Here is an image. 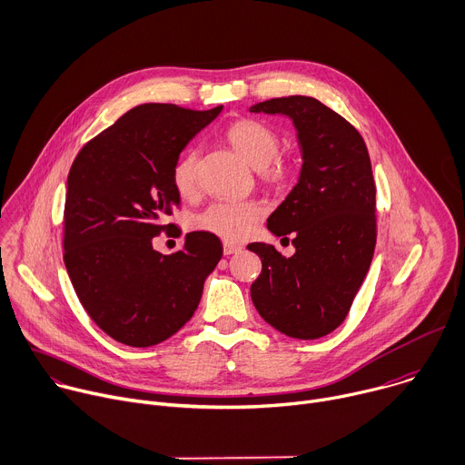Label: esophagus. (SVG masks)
Returning a JSON list of instances; mask_svg holds the SVG:
<instances>
[{
	"mask_svg": "<svg viewBox=\"0 0 465 465\" xmlns=\"http://www.w3.org/2000/svg\"><path fill=\"white\" fill-rule=\"evenodd\" d=\"M242 247L236 245V243H231V242H223V252L225 254H234V252H240Z\"/></svg>",
	"mask_w": 465,
	"mask_h": 465,
	"instance_id": "esophagus-1",
	"label": "esophagus"
}]
</instances>
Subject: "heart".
<instances>
[{"label": "heart", "instance_id": "1", "mask_svg": "<svg viewBox=\"0 0 465 465\" xmlns=\"http://www.w3.org/2000/svg\"><path fill=\"white\" fill-rule=\"evenodd\" d=\"M227 139L251 166L258 168L262 181L281 184L292 175L293 161L278 155L281 137L271 126L254 119H242L229 128ZM198 161L200 153L193 148L184 152L172 168L173 189L181 196H191L196 191ZM260 214L262 205L256 200H220L194 218V227L225 242H240L252 232Z\"/></svg>", "mask_w": 465, "mask_h": 465}]
</instances>
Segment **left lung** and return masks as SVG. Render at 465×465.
<instances>
[{
    "mask_svg": "<svg viewBox=\"0 0 465 465\" xmlns=\"http://www.w3.org/2000/svg\"><path fill=\"white\" fill-rule=\"evenodd\" d=\"M251 112L292 117L304 157L295 189L267 220L272 234L293 236L297 251L286 258L267 243L247 245L262 260L251 299L274 330L319 339L342 324L372 263L378 240L372 164L361 134L317 99H269Z\"/></svg>",
    "mask_w": 465,
    "mask_h": 465,
    "instance_id": "left-lung-1",
    "label": "left lung"
}]
</instances>
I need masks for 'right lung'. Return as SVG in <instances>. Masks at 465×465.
<instances>
[{
    "label": "right lung",
    "mask_w": 465,
    "mask_h": 465,
    "mask_svg": "<svg viewBox=\"0 0 465 465\" xmlns=\"http://www.w3.org/2000/svg\"><path fill=\"white\" fill-rule=\"evenodd\" d=\"M222 108L137 106L87 141L71 164L64 263L87 315L123 344L153 346L187 324L222 258L218 236L203 231L189 232L172 254L152 247L179 207L172 168L181 150Z\"/></svg>",
    "instance_id": "obj_1"
}]
</instances>
